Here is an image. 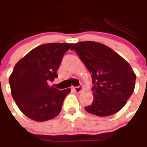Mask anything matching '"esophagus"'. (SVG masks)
<instances>
[{
  "label": "esophagus",
  "mask_w": 147,
  "mask_h": 147,
  "mask_svg": "<svg viewBox=\"0 0 147 147\" xmlns=\"http://www.w3.org/2000/svg\"><path fill=\"white\" fill-rule=\"evenodd\" d=\"M82 86H79V87H76V88H74V92H77V93H80L82 91Z\"/></svg>",
  "instance_id": "obj_1"
}]
</instances>
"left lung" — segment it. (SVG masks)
<instances>
[{
  "label": "left lung",
  "mask_w": 147,
  "mask_h": 147,
  "mask_svg": "<svg viewBox=\"0 0 147 147\" xmlns=\"http://www.w3.org/2000/svg\"><path fill=\"white\" fill-rule=\"evenodd\" d=\"M82 62L92 74L93 102L85 107L96 116H109L125 105L135 88L136 74L130 65L115 51L96 42L73 44Z\"/></svg>",
  "instance_id": "left-lung-1"
}]
</instances>
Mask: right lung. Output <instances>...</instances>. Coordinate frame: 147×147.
I'll use <instances>...</instances> for the list:
<instances>
[{
  "label": "right lung",
  "instance_id": "obj_1",
  "mask_svg": "<svg viewBox=\"0 0 147 147\" xmlns=\"http://www.w3.org/2000/svg\"><path fill=\"white\" fill-rule=\"evenodd\" d=\"M72 43H47L32 49L14 66L9 82L12 97L22 113L34 121L54 119L71 89L50 86Z\"/></svg>",
  "mask_w": 147,
  "mask_h": 147
}]
</instances>
